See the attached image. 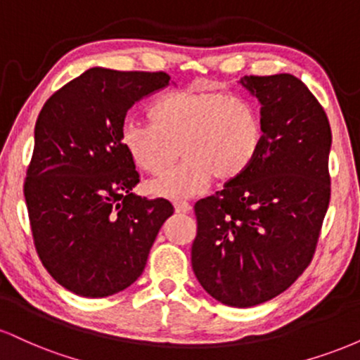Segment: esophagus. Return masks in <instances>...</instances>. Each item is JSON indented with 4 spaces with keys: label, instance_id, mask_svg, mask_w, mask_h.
<instances>
[{
    "label": "esophagus",
    "instance_id": "34e87169",
    "mask_svg": "<svg viewBox=\"0 0 360 360\" xmlns=\"http://www.w3.org/2000/svg\"><path fill=\"white\" fill-rule=\"evenodd\" d=\"M174 210L176 213H189L191 212V205L186 203V201H176Z\"/></svg>",
    "mask_w": 360,
    "mask_h": 360
}]
</instances>
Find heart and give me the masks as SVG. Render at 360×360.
Returning a JSON list of instances; mask_svg holds the SVG:
<instances>
[{
    "label": "heart",
    "instance_id": "heart-1",
    "mask_svg": "<svg viewBox=\"0 0 360 360\" xmlns=\"http://www.w3.org/2000/svg\"><path fill=\"white\" fill-rule=\"evenodd\" d=\"M152 123L125 120L120 143L131 162L157 172L174 157L184 159L147 183L152 196L186 200L213 181L232 183L245 174L264 143L262 120L254 103L223 91L191 88L159 98L148 110Z\"/></svg>",
    "mask_w": 360,
    "mask_h": 360
}]
</instances>
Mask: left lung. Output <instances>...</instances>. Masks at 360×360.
Listing matches in <instances>:
<instances>
[{
  "mask_svg": "<svg viewBox=\"0 0 360 360\" xmlns=\"http://www.w3.org/2000/svg\"><path fill=\"white\" fill-rule=\"evenodd\" d=\"M238 84L260 103L264 143L245 174L194 205L191 266L210 296L250 308L286 291L313 257L330 201L332 130L291 74Z\"/></svg>",
  "mask_w": 360,
  "mask_h": 360,
  "instance_id": "1",
  "label": "left lung"
}]
</instances>
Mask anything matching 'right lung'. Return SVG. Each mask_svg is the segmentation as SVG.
Segmentation results:
<instances>
[{"instance_id": "add662e5", "label": "right lung", "mask_w": 360, "mask_h": 360, "mask_svg": "<svg viewBox=\"0 0 360 360\" xmlns=\"http://www.w3.org/2000/svg\"><path fill=\"white\" fill-rule=\"evenodd\" d=\"M174 84L164 72L91 68L49 98L35 123L25 201L44 267L62 288L105 298L139 279L167 200H147L120 143L127 111Z\"/></svg>"}]
</instances>
